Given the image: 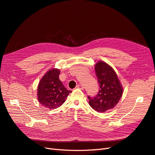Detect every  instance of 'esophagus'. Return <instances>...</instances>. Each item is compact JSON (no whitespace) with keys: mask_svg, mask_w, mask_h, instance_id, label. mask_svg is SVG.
<instances>
[{"mask_svg":"<svg viewBox=\"0 0 155 155\" xmlns=\"http://www.w3.org/2000/svg\"><path fill=\"white\" fill-rule=\"evenodd\" d=\"M76 88H78V89H80V90H84V87H83L82 86H81V85H80V84H78V85H77V87H76Z\"/></svg>","mask_w":155,"mask_h":155,"instance_id":"esophagus-1","label":"esophagus"}]
</instances>
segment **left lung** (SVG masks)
Here are the masks:
<instances>
[{"instance_id":"obj_1","label":"left lung","mask_w":155,"mask_h":155,"mask_svg":"<svg viewBox=\"0 0 155 155\" xmlns=\"http://www.w3.org/2000/svg\"><path fill=\"white\" fill-rule=\"evenodd\" d=\"M95 72L100 90L94 97L88 96L89 104L96 111L104 113L118 104L123 90L116 73L107 63L98 61L95 65Z\"/></svg>"}]
</instances>
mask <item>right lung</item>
<instances>
[{
  "mask_svg": "<svg viewBox=\"0 0 155 155\" xmlns=\"http://www.w3.org/2000/svg\"><path fill=\"white\" fill-rule=\"evenodd\" d=\"M60 71L51 69L44 75L38 86L40 104L48 109H56L65 102L69 93L59 78Z\"/></svg>",
  "mask_w": 155,
  "mask_h": 155,
  "instance_id": "1",
  "label": "right lung"
}]
</instances>
